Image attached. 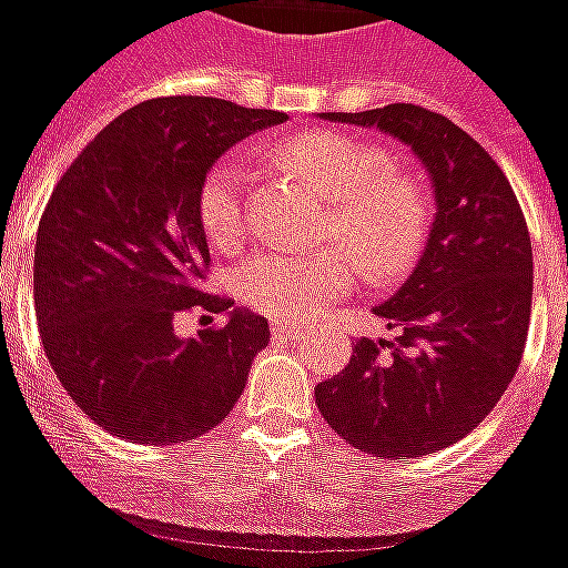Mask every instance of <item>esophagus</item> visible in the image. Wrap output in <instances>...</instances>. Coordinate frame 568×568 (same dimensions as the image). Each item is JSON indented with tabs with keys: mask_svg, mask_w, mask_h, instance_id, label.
<instances>
[{
	"mask_svg": "<svg viewBox=\"0 0 568 568\" xmlns=\"http://www.w3.org/2000/svg\"><path fill=\"white\" fill-rule=\"evenodd\" d=\"M308 326L305 324H290V321H284V324H272V333L275 335H290V338H296L300 333H305Z\"/></svg>",
	"mask_w": 568,
	"mask_h": 568,
	"instance_id": "obj_1",
	"label": "esophagus"
}]
</instances>
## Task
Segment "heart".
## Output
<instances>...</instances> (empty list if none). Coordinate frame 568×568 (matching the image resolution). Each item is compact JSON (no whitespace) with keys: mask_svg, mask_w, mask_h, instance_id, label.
I'll return each instance as SVG.
<instances>
[{"mask_svg":"<svg viewBox=\"0 0 568 568\" xmlns=\"http://www.w3.org/2000/svg\"><path fill=\"white\" fill-rule=\"evenodd\" d=\"M281 160L329 199L324 251L266 247L235 275L242 300L268 317H314L357 284V253L375 281H393L415 266L433 223L424 181L375 144L347 132L312 130L290 139ZM196 217L217 251H235L247 235L244 169L233 156L209 165L196 190Z\"/></svg>","mask_w":568,"mask_h":568,"instance_id":"1","label":"heart"}]
</instances>
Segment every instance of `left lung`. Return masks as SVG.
<instances>
[{
  "label": "left lung",
  "instance_id": "1",
  "mask_svg": "<svg viewBox=\"0 0 568 568\" xmlns=\"http://www.w3.org/2000/svg\"><path fill=\"white\" fill-rule=\"evenodd\" d=\"M324 118L408 144L436 190V221L415 272L375 305L399 329L396 342L359 338L314 399L326 424L372 457L436 454L494 412L520 366L532 308L527 221L494 156L436 111L393 102Z\"/></svg>",
  "mask_w": 568,
  "mask_h": 568
}]
</instances>
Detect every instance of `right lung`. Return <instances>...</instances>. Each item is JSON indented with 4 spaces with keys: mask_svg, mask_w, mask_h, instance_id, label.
Listing matches in <instances>:
<instances>
[{
    "mask_svg": "<svg viewBox=\"0 0 568 568\" xmlns=\"http://www.w3.org/2000/svg\"><path fill=\"white\" fill-rule=\"evenodd\" d=\"M284 120L226 99H148L57 181L36 239V321L53 375L111 436L178 445L239 403L268 324L202 290L211 256L196 190L223 151ZM193 307L231 317L178 339L174 321Z\"/></svg>",
    "mask_w": 568,
    "mask_h": 568,
    "instance_id": "1",
    "label": "right lung"
}]
</instances>
